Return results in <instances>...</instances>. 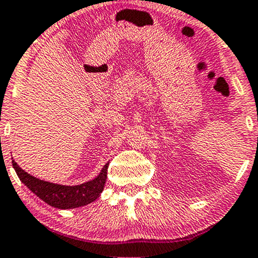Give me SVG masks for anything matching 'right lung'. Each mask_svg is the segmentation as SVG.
<instances>
[{
  "instance_id": "obj_1",
  "label": "right lung",
  "mask_w": 258,
  "mask_h": 258,
  "mask_svg": "<svg viewBox=\"0 0 258 258\" xmlns=\"http://www.w3.org/2000/svg\"><path fill=\"white\" fill-rule=\"evenodd\" d=\"M13 168L18 176L37 197L44 201L49 206L57 209H73L92 203L103 191L109 163H105L99 174L95 179L83 182L80 185H60L35 178L33 175L20 168L19 164L12 159Z\"/></svg>"
}]
</instances>
